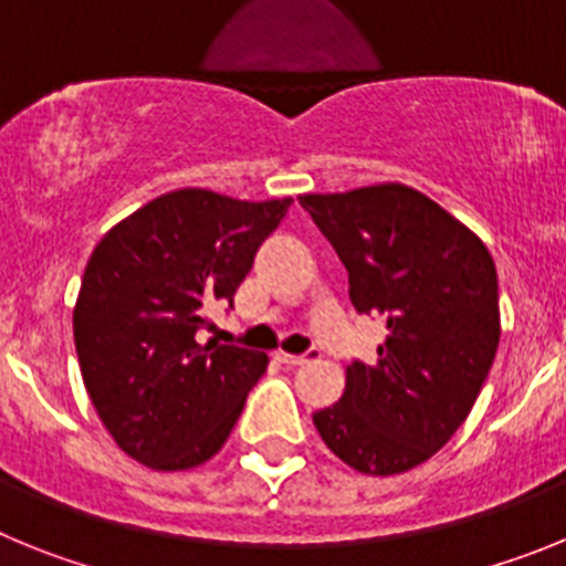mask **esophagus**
Here are the masks:
<instances>
[{"instance_id": "34e87169", "label": "esophagus", "mask_w": 566, "mask_h": 566, "mask_svg": "<svg viewBox=\"0 0 566 566\" xmlns=\"http://www.w3.org/2000/svg\"><path fill=\"white\" fill-rule=\"evenodd\" d=\"M317 357V352H308V354H277V359L283 365H306L308 359Z\"/></svg>"}]
</instances>
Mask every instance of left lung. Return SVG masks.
Masks as SVG:
<instances>
[{"instance_id":"obj_1","label":"left lung","mask_w":566,"mask_h":566,"mask_svg":"<svg viewBox=\"0 0 566 566\" xmlns=\"http://www.w3.org/2000/svg\"><path fill=\"white\" fill-rule=\"evenodd\" d=\"M297 201L348 269L354 308L388 319L377 363L345 368L343 397L314 428L365 476L405 473L451 442L496 359V263L476 232L405 184Z\"/></svg>"}]
</instances>
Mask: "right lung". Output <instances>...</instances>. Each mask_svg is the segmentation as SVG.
Listing matches in <instances>:
<instances>
[{
    "label": "right lung",
    "mask_w": 566,
    "mask_h": 566,
    "mask_svg": "<svg viewBox=\"0 0 566 566\" xmlns=\"http://www.w3.org/2000/svg\"><path fill=\"white\" fill-rule=\"evenodd\" d=\"M292 198L238 201L187 187L158 195L93 249L73 308L84 388L115 444L153 470L209 462L269 357L198 343L207 306L232 300Z\"/></svg>",
    "instance_id": "1"
}]
</instances>
